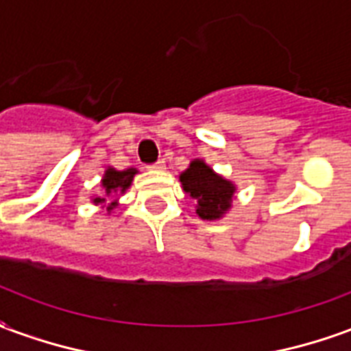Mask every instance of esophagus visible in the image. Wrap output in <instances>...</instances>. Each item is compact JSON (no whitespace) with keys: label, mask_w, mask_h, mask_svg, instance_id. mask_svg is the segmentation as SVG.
I'll list each match as a JSON object with an SVG mask.
<instances>
[{"label":"esophagus","mask_w":351,"mask_h":351,"mask_svg":"<svg viewBox=\"0 0 351 351\" xmlns=\"http://www.w3.org/2000/svg\"><path fill=\"white\" fill-rule=\"evenodd\" d=\"M150 169H154V171H163V169H165V161H163V160L156 161V163H154Z\"/></svg>","instance_id":"esophagus-1"}]
</instances>
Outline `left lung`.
Here are the masks:
<instances>
[{
  "instance_id": "obj_1",
  "label": "left lung",
  "mask_w": 351,
  "mask_h": 351,
  "mask_svg": "<svg viewBox=\"0 0 351 351\" xmlns=\"http://www.w3.org/2000/svg\"><path fill=\"white\" fill-rule=\"evenodd\" d=\"M180 184L184 193L197 203L195 213L201 220H221L233 206L237 186L218 175L205 160H191L188 169L180 173Z\"/></svg>"
}]
</instances>
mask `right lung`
Masks as SVG:
<instances>
[{
	"mask_svg": "<svg viewBox=\"0 0 351 351\" xmlns=\"http://www.w3.org/2000/svg\"><path fill=\"white\" fill-rule=\"evenodd\" d=\"M137 173L138 171L135 167L123 169V171H118L114 167L105 169L99 182L101 193L92 197L93 205H101V208H105L107 214H112L116 206L120 205L118 203L120 197L131 188V182H133Z\"/></svg>",
	"mask_w": 351,
	"mask_h": 351,
	"instance_id": "right-lung-1",
	"label": "right lung"
}]
</instances>
